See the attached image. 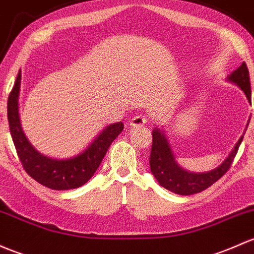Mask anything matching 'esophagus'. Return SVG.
Listing matches in <instances>:
<instances>
[{
    "label": "esophagus",
    "mask_w": 254,
    "mask_h": 254,
    "mask_svg": "<svg viewBox=\"0 0 254 254\" xmlns=\"http://www.w3.org/2000/svg\"><path fill=\"white\" fill-rule=\"evenodd\" d=\"M146 123H147V119L143 118L142 116H135L130 122V125H131V127H145Z\"/></svg>",
    "instance_id": "34e87169"
}]
</instances>
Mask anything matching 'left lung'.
Returning <instances> with one entry per match:
<instances>
[{"instance_id":"8db88e82","label":"left lung","mask_w":254,"mask_h":254,"mask_svg":"<svg viewBox=\"0 0 254 254\" xmlns=\"http://www.w3.org/2000/svg\"><path fill=\"white\" fill-rule=\"evenodd\" d=\"M228 80L236 84L245 92L248 102H251L250 73H248L246 63L244 62L236 70H234L228 76ZM242 140H244V136L240 137L228 158L218 168L205 173H192L185 170L176 163L174 154H173L172 148L167 140V136L162 130L156 127L152 131V148L151 154H149L151 172L157 179L159 185L176 194L189 196V194L198 193L212 186L215 181H218L228 172L237 151H239Z\"/></svg>"}]
</instances>
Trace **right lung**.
<instances>
[{
    "label": "right lung",
    "mask_w": 254,
    "mask_h": 254,
    "mask_svg": "<svg viewBox=\"0 0 254 254\" xmlns=\"http://www.w3.org/2000/svg\"><path fill=\"white\" fill-rule=\"evenodd\" d=\"M21 73L19 70L12 91L8 96L7 117L9 131L21 165L34 180L52 190H70L86 184L108 151L111 143L124 129L122 122L106 127L97 137L78 156L68 159H55L44 156L33 147L24 134L18 112Z\"/></svg>",
    "instance_id": "add662e5"
}]
</instances>
